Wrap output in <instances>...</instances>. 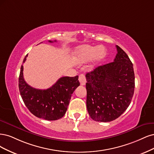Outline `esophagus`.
<instances>
[{
  "mask_svg": "<svg viewBox=\"0 0 154 154\" xmlns=\"http://www.w3.org/2000/svg\"><path fill=\"white\" fill-rule=\"evenodd\" d=\"M79 81L81 83V85H82V86L85 85L86 82V77H85V76H84V74H81V75H79Z\"/></svg>",
  "mask_w": 154,
  "mask_h": 154,
  "instance_id": "obj_1",
  "label": "esophagus"
}]
</instances>
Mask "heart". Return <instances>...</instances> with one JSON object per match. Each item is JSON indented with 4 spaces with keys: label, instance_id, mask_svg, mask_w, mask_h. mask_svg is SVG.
Instances as JSON below:
<instances>
[{
    "label": "heart",
    "instance_id": "b5f03b06",
    "mask_svg": "<svg viewBox=\"0 0 154 154\" xmlns=\"http://www.w3.org/2000/svg\"><path fill=\"white\" fill-rule=\"evenodd\" d=\"M106 51L103 46L82 45L78 47L75 51V61L82 64L91 60L93 57L95 62H100L106 56Z\"/></svg>",
    "mask_w": 154,
    "mask_h": 154
}]
</instances>
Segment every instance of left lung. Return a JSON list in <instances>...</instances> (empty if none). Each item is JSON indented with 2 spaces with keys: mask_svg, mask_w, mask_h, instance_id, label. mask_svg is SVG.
Returning a JSON list of instances; mask_svg holds the SVG:
<instances>
[{
  "mask_svg": "<svg viewBox=\"0 0 154 154\" xmlns=\"http://www.w3.org/2000/svg\"><path fill=\"white\" fill-rule=\"evenodd\" d=\"M113 62L86 73V106L96 122H109L120 116L129 106L135 88L133 64L127 54L116 45Z\"/></svg>",
  "mask_w": 154,
  "mask_h": 154,
  "instance_id": "left-lung-1",
  "label": "left lung"
}]
</instances>
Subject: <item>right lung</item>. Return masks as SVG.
Returning <instances> with one entry per match:
<instances>
[{
    "label": "right lung",
    "instance_id": "right-lung-1",
    "mask_svg": "<svg viewBox=\"0 0 154 154\" xmlns=\"http://www.w3.org/2000/svg\"><path fill=\"white\" fill-rule=\"evenodd\" d=\"M27 57V54L23 63L26 61ZM23 70V66L22 65L18 81L19 91L29 111L36 117L46 120H57L61 118L65 115L72 94L80 85L79 76L61 77L52 87L47 90H38L25 81Z\"/></svg>",
    "mask_w": 154,
    "mask_h": 154
}]
</instances>
